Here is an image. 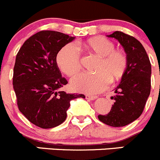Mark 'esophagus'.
Listing matches in <instances>:
<instances>
[{
  "label": "esophagus",
  "instance_id": "34e87169",
  "mask_svg": "<svg viewBox=\"0 0 160 160\" xmlns=\"http://www.w3.org/2000/svg\"><path fill=\"white\" fill-rule=\"evenodd\" d=\"M98 97L94 96V95H90V94H87L86 95V98L88 100H90V101H93V100L97 99Z\"/></svg>",
  "mask_w": 160,
  "mask_h": 160
}]
</instances>
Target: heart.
Segmentation results:
<instances>
[{
  "mask_svg": "<svg viewBox=\"0 0 160 160\" xmlns=\"http://www.w3.org/2000/svg\"><path fill=\"white\" fill-rule=\"evenodd\" d=\"M85 49L101 58L97 68L98 73L81 72L71 80L73 90L85 93H95L107 88L111 82L122 78L128 67V58L121 50L114 49L112 42L104 37H94L83 43ZM56 63L62 72L72 77L80 70V56L72 43L61 48L56 55Z\"/></svg>",
  "mask_w": 160,
  "mask_h": 160,
  "instance_id": "1",
  "label": "heart"
}]
</instances>
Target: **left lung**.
I'll list each match as a JSON object with an SVG mask.
<instances>
[{
  "mask_svg": "<svg viewBox=\"0 0 160 160\" xmlns=\"http://www.w3.org/2000/svg\"><path fill=\"white\" fill-rule=\"evenodd\" d=\"M120 42L128 58V67L111 98L114 104L107 115H98L103 123L123 127L139 118L151 90V63L139 41L122 32L108 35Z\"/></svg>",
  "mask_w": 160,
  "mask_h": 160,
  "instance_id": "8db88e82",
  "label": "left lung"
}]
</instances>
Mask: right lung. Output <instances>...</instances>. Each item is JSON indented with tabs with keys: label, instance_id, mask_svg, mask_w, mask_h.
Returning a JSON list of instances; mask_svg holds the SVG:
<instances>
[{
	"label": "right lung",
	"instance_id": "obj_1",
	"mask_svg": "<svg viewBox=\"0 0 160 160\" xmlns=\"http://www.w3.org/2000/svg\"><path fill=\"white\" fill-rule=\"evenodd\" d=\"M55 31H41L22 45L16 56L13 86L19 111L32 124L52 128L67 118L70 101L83 94L59 91L68 82L56 63L61 48L74 40Z\"/></svg>",
	"mask_w": 160,
	"mask_h": 160
}]
</instances>
